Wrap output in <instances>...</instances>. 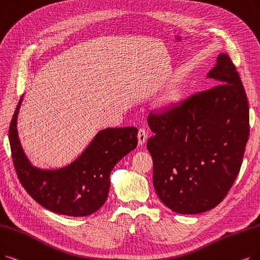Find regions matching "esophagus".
<instances>
[{"label":"esophagus","instance_id":"1","mask_svg":"<svg viewBox=\"0 0 260 260\" xmlns=\"http://www.w3.org/2000/svg\"><path fill=\"white\" fill-rule=\"evenodd\" d=\"M147 136H148V133H147V131L145 128H141L139 130L138 138H139V144L140 145L145 144V142H146V140H147Z\"/></svg>","mask_w":260,"mask_h":260}]
</instances>
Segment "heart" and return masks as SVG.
Here are the masks:
<instances>
[{
    "label": "heart",
    "instance_id": "1",
    "mask_svg": "<svg viewBox=\"0 0 260 260\" xmlns=\"http://www.w3.org/2000/svg\"><path fill=\"white\" fill-rule=\"evenodd\" d=\"M177 96H178L177 91L174 90V91H172V92H171V96H170V98H171V99H174V98H176Z\"/></svg>",
    "mask_w": 260,
    "mask_h": 260
}]
</instances>
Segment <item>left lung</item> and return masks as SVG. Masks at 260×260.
Here are the masks:
<instances>
[{
    "label": "left lung",
    "instance_id": "left-lung-1",
    "mask_svg": "<svg viewBox=\"0 0 260 260\" xmlns=\"http://www.w3.org/2000/svg\"><path fill=\"white\" fill-rule=\"evenodd\" d=\"M208 77L219 84L151 111L147 119L154 190L181 214L208 211L225 199L250 137L247 97L232 58L220 54Z\"/></svg>",
    "mask_w": 260,
    "mask_h": 260
}]
</instances>
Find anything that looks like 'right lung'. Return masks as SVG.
Instances as JSON below:
<instances>
[{
    "mask_svg": "<svg viewBox=\"0 0 260 260\" xmlns=\"http://www.w3.org/2000/svg\"><path fill=\"white\" fill-rule=\"evenodd\" d=\"M20 98L9 126V144L19 181L39 205L58 214L86 216L106 203L110 174L119 160L138 145L136 127L108 128L100 131L80 157L56 171H43L29 163L20 145L17 117Z\"/></svg>",
    "mask_w": 260,
    "mask_h": 260,
    "instance_id": "1",
    "label": "right lung"
}]
</instances>
